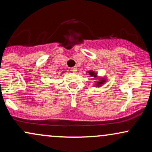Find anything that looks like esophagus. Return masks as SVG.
<instances>
[{
    "mask_svg": "<svg viewBox=\"0 0 152 152\" xmlns=\"http://www.w3.org/2000/svg\"><path fill=\"white\" fill-rule=\"evenodd\" d=\"M71 71H72V72H76V71H77V69H76V67H73L71 69Z\"/></svg>",
    "mask_w": 152,
    "mask_h": 152,
    "instance_id": "obj_1",
    "label": "esophagus"
}]
</instances>
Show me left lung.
Returning a JSON list of instances; mask_svg holds the SVG:
<instances>
[{"instance_id":"1","label":"left lung","mask_w":152,"mask_h":152,"mask_svg":"<svg viewBox=\"0 0 152 152\" xmlns=\"http://www.w3.org/2000/svg\"><path fill=\"white\" fill-rule=\"evenodd\" d=\"M88 73L89 74V75L91 76H94V77H96V74L94 71H88ZM99 79L101 80V81H98V82L96 83V86H102L103 84H104V83H105L106 81L105 79L106 78H99Z\"/></svg>"}]
</instances>
